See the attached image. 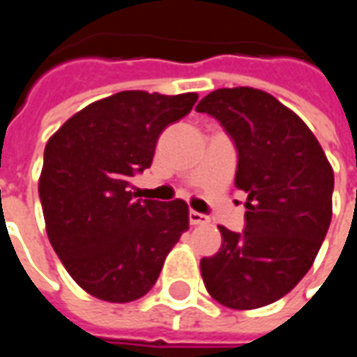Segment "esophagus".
<instances>
[{
  "label": "esophagus",
  "instance_id": "esophagus-1",
  "mask_svg": "<svg viewBox=\"0 0 357 357\" xmlns=\"http://www.w3.org/2000/svg\"><path fill=\"white\" fill-rule=\"evenodd\" d=\"M189 222L193 224V226H201V224H208V216L206 214L197 213V211H189Z\"/></svg>",
  "mask_w": 357,
  "mask_h": 357
}]
</instances>
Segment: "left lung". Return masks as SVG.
Returning a JSON list of instances; mask_svg holds the SVG:
<instances>
[{
    "label": "left lung",
    "instance_id": "obj_1",
    "mask_svg": "<svg viewBox=\"0 0 357 357\" xmlns=\"http://www.w3.org/2000/svg\"><path fill=\"white\" fill-rule=\"evenodd\" d=\"M238 151L248 193L243 231L218 226L222 248L201 259L208 294L231 309L280 300L307 274L333 216L335 174L309 127L268 92L218 89L197 104Z\"/></svg>",
    "mask_w": 357,
    "mask_h": 357
}]
</instances>
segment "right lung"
Listing matches in <instances>:
<instances>
[{"label":"right lung","mask_w":357,"mask_h":357,"mask_svg":"<svg viewBox=\"0 0 357 357\" xmlns=\"http://www.w3.org/2000/svg\"><path fill=\"white\" fill-rule=\"evenodd\" d=\"M195 102V92H118L77 112L46 144L38 193L50 243L94 298H143L189 228L185 201L135 199L129 181L151 168L162 131Z\"/></svg>","instance_id":"add662e5"}]
</instances>
